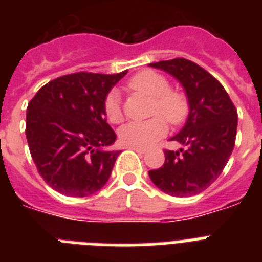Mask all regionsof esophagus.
<instances>
[{"mask_svg":"<svg viewBox=\"0 0 262 262\" xmlns=\"http://www.w3.org/2000/svg\"><path fill=\"white\" fill-rule=\"evenodd\" d=\"M130 149H133V151L139 152V154H145L147 152V149L145 148H141V147H129Z\"/></svg>","mask_w":262,"mask_h":262,"instance_id":"1","label":"esophagus"}]
</instances>
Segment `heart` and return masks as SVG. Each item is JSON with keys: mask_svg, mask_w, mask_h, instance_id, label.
<instances>
[{"mask_svg": "<svg viewBox=\"0 0 262 262\" xmlns=\"http://www.w3.org/2000/svg\"><path fill=\"white\" fill-rule=\"evenodd\" d=\"M129 88L152 98V114L163 115L171 125H179L189 114V102L181 91L170 90L164 76L154 71H144L129 81ZM104 113L110 122L122 119L121 102L117 91H110L104 99ZM167 132V123L162 117H152L145 121H130L119 129V140L130 147H149L162 139Z\"/></svg>", "mask_w": 262, "mask_h": 262, "instance_id": "heart-1", "label": "heart"}]
</instances>
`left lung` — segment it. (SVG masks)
<instances>
[{
  "mask_svg": "<svg viewBox=\"0 0 262 262\" xmlns=\"http://www.w3.org/2000/svg\"><path fill=\"white\" fill-rule=\"evenodd\" d=\"M178 80L186 92L189 115L171 141L179 151H164V164L151 170L149 178L160 190L174 197H190L204 191L226 167L235 145L238 113L217 80L185 58L149 63Z\"/></svg>",
  "mask_w": 262,
  "mask_h": 262,
  "instance_id": "8db88e82",
  "label": "left lung"
}]
</instances>
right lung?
<instances>
[{"label":"right lung","instance_id":"add662e5","mask_svg":"<svg viewBox=\"0 0 262 262\" xmlns=\"http://www.w3.org/2000/svg\"><path fill=\"white\" fill-rule=\"evenodd\" d=\"M126 72L61 76L28 103L26 136L31 156L55 191L87 197L110 178L121 151L106 149L117 136L107 123L104 99Z\"/></svg>","mask_w":262,"mask_h":262}]
</instances>
